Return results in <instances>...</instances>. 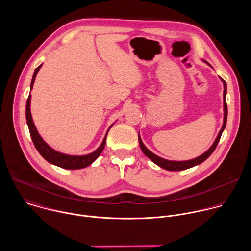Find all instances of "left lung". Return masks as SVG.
<instances>
[{
    "label": "left lung",
    "mask_w": 251,
    "mask_h": 251,
    "mask_svg": "<svg viewBox=\"0 0 251 251\" xmlns=\"http://www.w3.org/2000/svg\"><path fill=\"white\" fill-rule=\"evenodd\" d=\"M223 82H224V85H225V90H224V108H225V118H224V125L219 133V136L217 137L216 141H214V143L212 144V146L205 152L203 153L202 155H201L200 157L196 158V159H193V160H190V161H183V162H177V161H169V160H165L163 158H160L158 157L157 155L153 154L151 151H149L145 145L143 144V142L141 141V138L138 136L139 138V144H140V147L143 151V153H144L150 160H152L155 164H157L158 166H160L161 168L163 169H166L168 171H181V170H186V169H189V168H192L194 166H197L201 163H202L203 161H205L211 154L212 152L216 150L219 142H220V139H221V136L223 134V131L225 130L226 128V119H227V105H226V82L222 78Z\"/></svg>",
    "instance_id": "8db88e82"
}]
</instances>
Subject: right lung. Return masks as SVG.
<instances>
[{"instance_id":"1","label":"right lung","mask_w":251,"mask_h":251,"mask_svg":"<svg viewBox=\"0 0 251 251\" xmlns=\"http://www.w3.org/2000/svg\"><path fill=\"white\" fill-rule=\"evenodd\" d=\"M42 64L40 66H38L35 68L33 75H32V79L30 82V89L32 88L35 76H37L38 71L40 70ZM30 93L27 97L26 100V106H25V117H26V123L28 126V130H29V134L31 137V140L33 142L34 147L37 148V150L39 151V153L50 164H53L55 166H58L62 169H69V170H76V169H82L85 168L89 165H91L98 157L99 155L102 153L104 147H105V143H106V137L107 134L105 135L102 144L100 145V147L94 151L93 153L89 154V155H84V156H69V155H65V154H61L59 152L54 151L53 149H51L47 143L42 139V137L40 136V134L38 133L37 129H35V126L33 124L31 115H30ZM109 131V130H108Z\"/></svg>"}]
</instances>
